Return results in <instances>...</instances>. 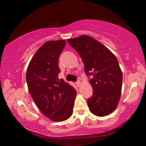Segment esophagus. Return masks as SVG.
Returning <instances> with one entry per match:
<instances>
[{"instance_id": "34e87169", "label": "esophagus", "mask_w": 146, "mask_h": 146, "mask_svg": "<svg viewBox=\"0 0 146 146\" xmlns=\"http://www.w3.org/2000/svg\"><path fill=\"white\" fill-rule=\"evenodd\" d=\"M75 84H76L77 86H78V87H79V86H80V85H81V82H80V80H78V81L76 82V83H75Z\"/></svg>"}]
</instances>
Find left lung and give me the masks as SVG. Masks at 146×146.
I'll return each mask as SVG.
<instances>
[{"instance_id":"1","label":"left lung","mask_w":146,"mask_h":146,"mask_svg":"<svg viewBox=\"0 0 146 146\" xmlns=\"http://www.w3.org/2000/svg\"><path fill=\"white\" fill-rule=\"evenodd\" d=\"M80 54L87 76L93 89L87 100L92 113L104 117L114 111L118 105L121 93L122 72L115 55L100 42L83 35L67 40Z\"/></svg>"}]
</instances>
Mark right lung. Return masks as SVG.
<instances>
[{"instance_id": "obj_1", "label": "right lung", "mask_w": 146, "mask_h": 146, "mask_svg": "<svg viewBox=\"0 0 146 146\" xmlns=\"http://www.w3.org/2000/svg\"><path fill=\"white\" fill-rule=\"evenodd\" d=\"M65 45V40L46 42L33 56L26 73L33 101L45 116L55 121L71 116L77 94L73 86L58 78V59Z\"/></svg>"}]
</instances>
